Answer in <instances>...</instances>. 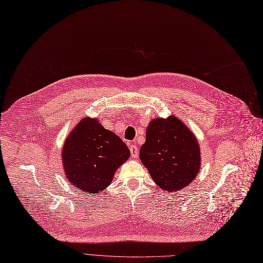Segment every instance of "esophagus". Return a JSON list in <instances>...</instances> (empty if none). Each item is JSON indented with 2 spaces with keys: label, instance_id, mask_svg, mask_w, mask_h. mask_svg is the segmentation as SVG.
Instances as JSON below:
<instances>
[{
  "label": "esophagus",
  "instance_id": "1",
  "mask_svg": "<svg viewBox=\"0 0 263 263\" xmlns=\"http://www.w3.org/2000/svg\"><path fill=\"white\" fill-rule=\"evenodd\" d=\"M129 151H130V155H132V157H133V158L138 157L139 149H138L137 145H135V144H130V145H129Z\"/></svg>",
  "mask_w": 263,
  "mask_h": 263
}]
</instances>
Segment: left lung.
Instances as JSON below:
<instances>
[{"instance_id": "left-lung-1", "label": "left lung", "mask_w": 263, "mask_h": 263, "mask_svg": "<svg viewBox=\"0 0 263 263\" xmlns=\"http://www.w3.org/2000/svg\"><path fill=\"white\" fill-rule=\"evenodd\" d=\"M139 157L154 182L167 193L183 190L200 172L198 140L187 125L174 115L151 120Z\"/></svg>"}]
</instances>
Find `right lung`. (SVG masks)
Wrapping results in <instances>:
<instances>
[{
    "mask_svg": "<svg viewBox=\"0 0 263 263\" xmlns=\"http://www.w3.org/2000/svg\"><path fill=\"white\" fill-rule=\"evenodd\" d=\"M61 156L65 177L71 185L95 196L109 186L130 152L97 118L85 117L66 137Z\"/></svg>",
    "mask_w": 263,
    "mask_h": 263,
    "instance_id": "right-lung-1",
    "label": "right lung"
}]
</instances>
